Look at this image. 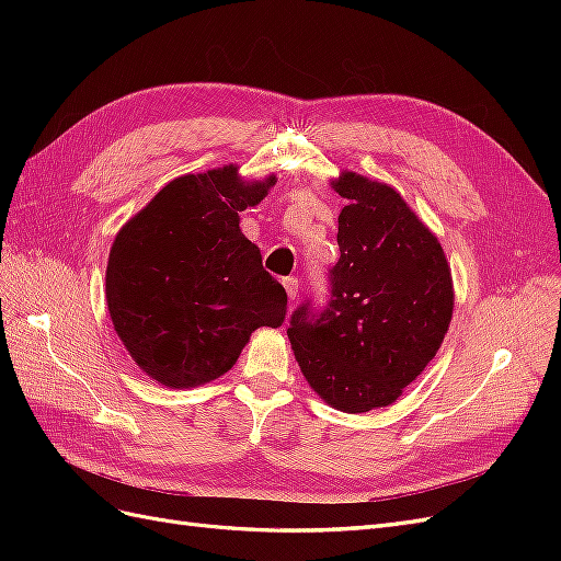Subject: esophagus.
Wrapping results in <instances>:
<instances>
[{
    "label": "esophagus",
    "instance_id": "obj_1",
    "mask_svg": "<svg viewBox=\"0 0 561 561\" xmlns=\"http://www.w3.org/2000/svg\"><path fill=\"white\" fill-rule=\"evenodd\" d=\"M283 287H285V293H287V297H290V299L299 297V280L297 278H293V276L283 278Z\"/></svg>",
    "mask_w": 561,
    "mask_h": 561
}]
</instances>
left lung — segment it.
<instances>
[{
    "label": "left lung",
    "instance_id": "left-lung-1",
    "mask_svg": "<svg viewBox=\"0 0 561 561\" xmlns=\"http://www.w3.org/2000/svg\"><path fill=\"white\" fill-rule=\"evenodd\" d=\"M342 257L328 301L293 311L287 336L316 393L348 414L386 407L426 367L447 334L454 290L435 236L388 184L344 173L334 182Z\"/></svg>",
    "mask_w": 561,
    "mask_h": 561
}]
</instances>
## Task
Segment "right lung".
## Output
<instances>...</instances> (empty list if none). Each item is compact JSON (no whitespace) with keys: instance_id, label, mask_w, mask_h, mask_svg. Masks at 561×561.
Returning a JSON list of instances; mask_svg holds the SVG:
<instances>
[{"instance_id":"obj_1","label":"right lung","mask_w":561,"mask_h":561,"mask_svg":"<svg viewBox=\"0 0 561 561\" xmlns=\"http://www.w3.org/2000/svg\"><path fill=\"white\" fill-rule=\"evenodd\" d=\"M276 182H243L236 165L165 184L116 233L107 262V307L116 334L142 371L171 388L222 377L250 334L278 328L285 287L239 229Z\"/></svg>"}]
</instances>
